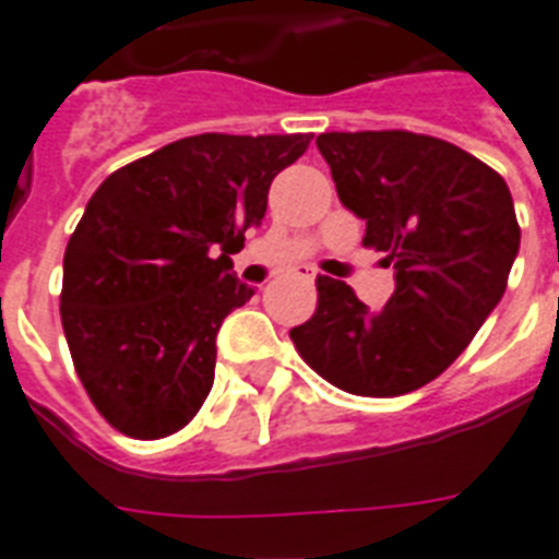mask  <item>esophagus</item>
I'll list each match as a JSON object with an SVG mask.
<instances>
[{
    "mask_svg": "<svg viewBox=\"0 0 559 559\" xmlns=\"http://www.w3.org/2000/svg\"><path fill=\"white\" fill-rule=\"evenodd\" d=\"M293 278L305 281V284H313V270H307V266H296V270H293Z\"/></svg>",
    "mask_w": 559,
    "mask_h": 559,
    "instance_id": "1",
    "label": "esophagus"
}]
</instances>
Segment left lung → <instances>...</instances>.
Masks as SVG:
<instances>
[{"instance_id": "left-lung-1", "label": "left lung", "mask_w": 559, "mask_h": 559, "mask_svg": "<svg viewBox=\"0 0 559 559\" xmlns=\"http://www.w3.org/2000/svg\"><path fill=\"white\" fill-rule=\"evenodd\" d=\"M316 147L397 289L368 310L345 281L319 275L316 313L289 340L336 389L408 394L459 359L504 296L520 252L511 191L490 165L435 135L322 133Z\"/></svg>"}]
</instances>
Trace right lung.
<instances>
[{"mask_svg":"<svg viewBox=\"0 0 559 559\" xmlns=\"http://www.w3.org/2000/svg\"><path fill=\"white\" fill-rule=\"evenodd\" d=\"M310 139L188 135L92 193L66 246L60 322L74 371L112 429L156 441L200 412L219 324L254 293L228 272V254L261 226L272 179Z\"/></svg>","mask_w":559,"mask_h":559,"instance_id":"right-lung-1","label":"right lung"}]
</instances>
